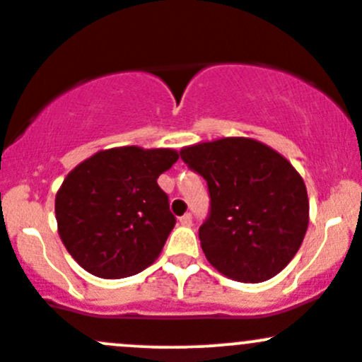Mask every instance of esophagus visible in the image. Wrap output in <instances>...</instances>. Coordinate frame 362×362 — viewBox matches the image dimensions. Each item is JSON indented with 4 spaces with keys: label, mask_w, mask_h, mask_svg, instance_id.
I'll list each match as a JSON object with an SVG mask.
<instances>
[{
    "label": "esophagus",
    "mask_w": 362,
    "mask_h": 362,
    "mask_svg": "<svg viewBox=\"0 0 362 362\" xmlns=\"http://www.w3.org/2000/svg\"><path fill=\"white\" fill-rule=\"evenodd\" d=\"M180 223H181V226H192V223H193L192 214H185V216H181Z\"/></svg>",
    "instance_id": "34e87169"
}]
</instances>
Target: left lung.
I'll return each mask as SVG.
<instances>
[{
    "label": "left lung",
    "instance_id": "8db88e82",
    "mask_svg": "<svg viewBox=\"0 0 362 362\" xmlns=\"http://www.w3.org/2000/svg\"><path fill=\"white\" fill-rule=\"evenodd\" d=\"M181 158L209 186L211 214L198 229L209 262L242 283L285 269L309 226L305 182L295 167L252 138L197 143Z\"/></svg>",
    "mask_w": 362,
    "mask_h": 362
}]
</instances>
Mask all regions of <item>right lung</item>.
I'll return each instance as SVG.
<instances>
[{
	"instance_id": "right-lung-1",
	"label": "right lung",
	"mask_w": 362,
	"mask_h": 362,
	"mask_svg": "<svg viewBox=\"0 0 362 362\" xmlns=\"http://www.w3.org/2000/svg\"><path fill=\"white\" fill-rule=\"evenodd\" d=\"M177 158L173 148L119 146L67 174L55 197L58 235L83 269L119 279L160 255L176 217L157 180Z\"/></svg>"
}]
</instances>
